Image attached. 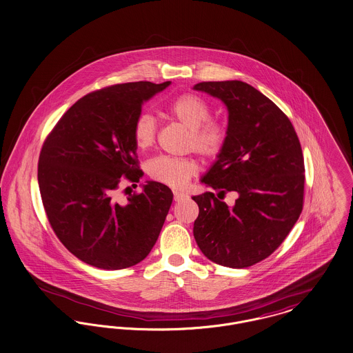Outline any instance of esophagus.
I'll return each mask as SVG.
<instances>
[{
  "label": "esophagus",
  "instance_id": "obj_1",
  "mask_svg": "<svg viewBox=\"0 0 353 353\" xmlns=\"http://www.w3.org/2000/svg\"><path fill=\"white\" fill-rule=\"evenodd\" d=\"M188 198V195L185 192H179V191H174V201L175 202H181L185 201Z\"/></svg>",
  "mask_w": 353,
  "mask_h": 353
}]
</instances>
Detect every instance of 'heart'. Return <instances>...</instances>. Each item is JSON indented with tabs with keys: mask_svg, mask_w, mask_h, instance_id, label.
Here are the masks:
<instances>
[{
	"mask_svg": "<svg viewBox=\"0 0 353 353\" xmlns=\"http://www.w3.org/2000/svg\"><path fill=\"white\" fill-rule=\"evenodd\" d=\"M168 112L190 130L188 148H192L208 158L216 157L221 152L226 139V132L218 123L210 120V107L202 97L192 94H181L170 103ZM157 128V120L148 112H143L135 119L132 138L138 150L145 151L154 144ZM196 170L198 165L191 158H171L162 155L147 163L148 175L170 188H182Z\"/></svg>",
	"mask_w": 353,
	"mask_h": 353,
	"instance_id": "heart-1",
	"label": "heart"
}]
</instances>
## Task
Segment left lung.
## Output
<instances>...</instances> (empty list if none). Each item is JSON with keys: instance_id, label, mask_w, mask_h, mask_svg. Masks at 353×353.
I'll list each match as a JSON object with an SVG mask.
<instances>
[{"instance_id": "left-lung-1", "label": "left lung", "mask_w": 353, "mask_h": 353, "mask_svg": "<svg viewBox=\"0 0 353 353\" xmlns=\"http://www.w3.org/2000/svg\"><path fill=\"white\" fill-rule=\"evenodd\" d=\"M194 90L222 100L229 112L225 144L201 179L218 194L192 196L194 238L212 262L248 268L281 245L303 212L301 144L288 117L248 83L203 81ZM229 190L239 195L233 208L221 201Z\"/></svg>"}]
</instances>
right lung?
Returning <instances> with one entry per match:
<instances>
[{
	"label": "right lung",
	"mask_w": 353,
	"mask_h": 353,
	"mask_svg": "<svg viewBox=\"0 0 353 353\" xmlns=\"http://www.w3.org/2000/svg\"><path fill=\"white\" fill-rule=\"evenodd\" d=\"M171 81L124 83L85 94L57 121L39 158V188L48 221L73 256L99 269L134 266L155 245L172 191L150 181L120 203L125 178L139 182L132 125L141 105Z\"/></svg>",
	"instance_id": "right-lung-1"
}]
</instances>
